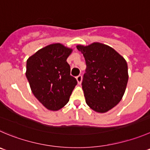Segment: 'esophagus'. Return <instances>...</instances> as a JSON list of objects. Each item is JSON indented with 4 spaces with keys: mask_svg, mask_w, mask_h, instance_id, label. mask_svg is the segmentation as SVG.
I'll use <instances>...</instances> for the list:
<instances>
[{
    "mask_svg": "<svg viewBox=\"0 0 150 150\" xmlns=\"http://www.w3.org/2000/svg\"><path fill=\"white\" fill-rule=\"evenodd\" d=\"M76 80H77L78 84H79V85H80V84L82 83V75H79V76H76Z\"/></svg>",
    "mask_w": 150,
    "mask_h": 150,
    "instance_id": "obj_1",
    "label": "esophagus"
}]
</instances>
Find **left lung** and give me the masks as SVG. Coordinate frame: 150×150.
Wrapping results in <instances>:
<instances>
[{
  "label": "left lung",
  "mask_w": 150,
  "mask_h": 150,
  "mask_svg": "<svg viewBox=\"0 0 150 150\" xmlns=\"http://www.w3.org/2000/svg\"><path fill=\"white\" fill-rule=\"evenodd\" d=\"M76 48L87 65L82 83L85 102L96 112H108L125 94L128 82L126 60L113 48L100 42Z\"/></svg>",
  "instance_id": "8db88e82"
}]
</instances>
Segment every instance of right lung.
<instances>
[{"label": "right lung", "mask_w": 150, "mask_h": 150, "mask_svg": "<svg viewBox=\"0 0 150 150\" xmlns=\"http://www.w3.org/2000/svg\"><path fill=\"white\" fill-rule=\"evenodd\" d=\"M72 49L60 43L48 45L26 62L25 76L31 92L48 110H59L69 101L77 81L71 76L67 58Z\"/></svg>", "instance_id": "add662e5"}]
</instances>
